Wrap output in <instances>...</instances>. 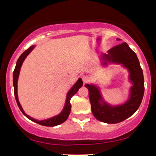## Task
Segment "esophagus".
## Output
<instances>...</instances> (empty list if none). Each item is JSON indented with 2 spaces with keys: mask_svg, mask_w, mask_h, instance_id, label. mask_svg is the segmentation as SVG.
I'll use <instances>...</instances> for the list:
<instances>
[{
  "mask_svg": "<svg viewBox=\"0 0 156 156\" xmlns=\"http://www.w3.org/2000/svg\"><path fill=\"white\" fill-rule=\"evenodd\" d=\"M82 80H83V83H87L89 80V77L88 76H83L82 77Z\"/></svg>",
  "mask_w": 156,
  "mask_h": 156,
  "instance_id": "esophagus-1",
  "label": "esophagus"
}]
</instances>
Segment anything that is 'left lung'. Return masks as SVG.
I'll use <instances>...</instances> for the list:
<instances>
[{
    "mask_svg": "<svg viewBox=\"0 0 156 156\" xmlns=\"http://www.w3.org/2000/svg\"><path fill=\"white\" fill-rule=\"evenodd\" d=\"M117 40L120 39H117ZM103 58L113 63L122 64L130 72V80L133 83L130 89V98L125 104L111 106L106 103L101 104V94L98 87L85 84L89 90V97L93 115L103 122L115 124L124 121L136 112L140 105L144 92V80L142 69L137 55L126 42L114 46L103 55Z\"/></svg>",
    "mask_w": 156,
    "mask_h": 156,
    "instance_id": "1",
    "label": "left lung"
}]
</instances>
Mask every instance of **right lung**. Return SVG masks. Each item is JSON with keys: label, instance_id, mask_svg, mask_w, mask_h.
Instances as JSON below:
<instances>
[{"label": "right lung", "instance_id": "1", "mask_svg": "<svg viewBox=\"0 0 156 156\" xmlns=\"http://www.w3.org/2000/svg\"><path fill=\"white\" fill-rule=\"evenodd\" d=\"M34 47H35L34 45L31 46V47L28 48V49H27L26 51L23 52L22 54H21L20 56L19 57L18 59H17V64H16V67L15 68V70H14L13 72V85H14V89H15V99H16V101H17V105H18L19 108L20 109V111L22 112L23 114H24L27 118H28V119H31V121L34 122L36 123H38V124L41 125H43V126H48V127L55 126V125L62 124V123H63L64 122L67 120V119L68 118V117H69V113H70V110H71V104H70L71 98H72V97L77 92H78V89L82 87V85H83V81H82V80L80 79V78H79V79L78 80V81L76 83V84H75L72 88H71L70 90L69 91V92L67 93V99H66V103H65V105H64V108L63 109V111H62L58 115L55 116L54 117L50 118V119H44V120H42V121H39L37 120V119H34V118L31 117L30 116L27 115L26 113L24 112V111H23L22 106H21L20 103H19V101H18V97H17V80H18L20 70V68H21V66H22L23 61L25 60V58H26L27 55L29 54L30 52L34 48Z\"/></svg>", "mask_w": 156, "mask_h": 156}]
</instances>
